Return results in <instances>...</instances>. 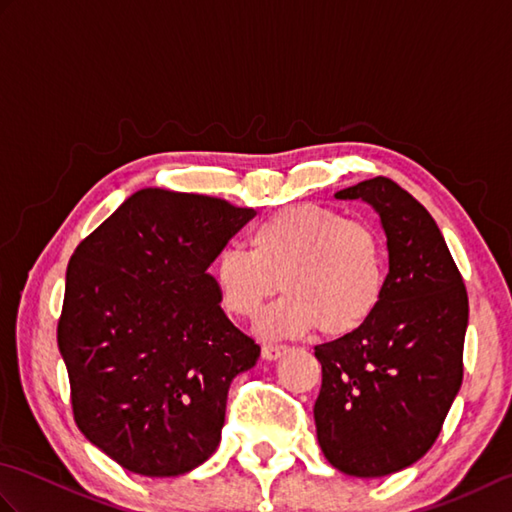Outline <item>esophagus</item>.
<instances>
[{"instance_id":"obj_1","label":"esophagus","mask_w":512,"mask_h":512,"mask_svg":"<svg viewBox=\"0 0 512 512\" xmlns=\"http://www.w3.org/2000/svg\"><path fill=\"white\" fill-rule=\"evenodd\" d=\"M286 352H288V345H281V343H264L262 347V354L266 361H277V358Z\"/></svg>"}]
</instances>
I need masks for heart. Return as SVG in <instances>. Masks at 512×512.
Instances as JSON below:
<instances>
[{
  "instance_id": "b5f03b06",
  "label": "heart",
  "mask_w": 512,
  "mask_h": 512,
  "mask_svg": "<svg viewBox=\"0 0 512 512\" xmlns=\"http://www.w3.org/2000/svg\"><path fill=\"white\" fill-rule=\"evenodd\" d=\"M211 279L222 308L255 319L266 303L270 334L303 336L319 328L345 336L374 317L387 290V250L380 233L363 220H347L319 204H297L273 213L248 233V250L224 246Z\"/></svg>"
}]
</instances>
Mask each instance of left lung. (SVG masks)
<instances>
[{
	"mask_svg": "<svg viewBox=\"0 0 512 512\" xmlns=\"http://www.w3.org/2000/svg\"><path fill=\"white\" fill-rule=\"evenodd\" d=\"M336 198L374 206L389 275L363 328L314 347L323 372L314 424L334 469L383 477L418 462L440 436L462 385L469 297L436 220L394 180H363Z\"/></svg>",
	"mask_w": 512,
	"mask_h": 512,
	"instance_id": "1",
	"label": "left lung"
}]
</instances>
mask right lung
<instances>
[{
    "mask_svg": "<svg viewBox=\"0 0 512 512\" xmlns=\"http://www.w3.org/2000/svg\"><path fill=\"white\" fill-rule=\"evenodd\" d=\"M253 215L140 189L76 246L57 343L76 427L123 469L176 477L220 444L228 387L259 345L228 321L209 266Z\"/></svg>",
    "mask_w": 512,
    "mask_h": 512,
    "instance_id": "right-lung-1",
    "label": "right lung"
}]
</instances>
